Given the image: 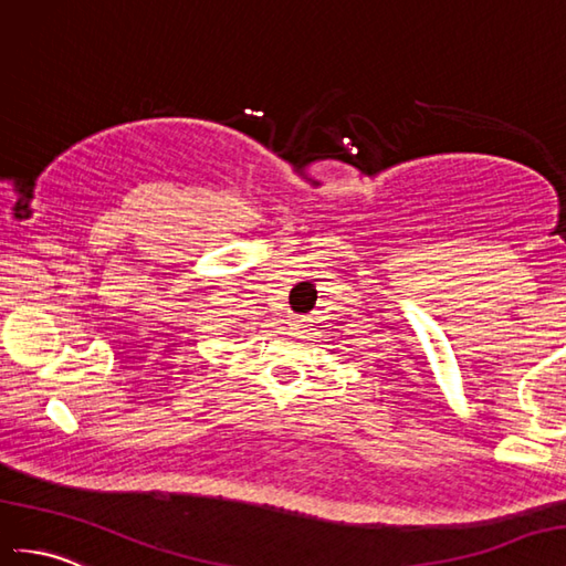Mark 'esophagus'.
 I'll list each match as a JSON object with an SVG mask.
<instances>
[{"label": "esophagus", "mask_w": 566, "mask_h": 566, "mask_svg": "<svg viewBox=\"0 0 566 566\" xmlns=\"http://www.w3.org/2000/svg\"><path fill=\"white\" fill-rule=\"evenodd\" d=\"M305 325V317H292V329H301Z\"/></svg>", "instance_id": "1"}]
</instances>
